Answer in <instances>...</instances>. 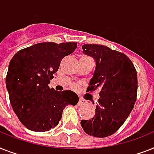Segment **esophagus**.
Here are the masks:
<instances>
[{"label": "esophagus", "mask_w": 154, "mask_h": 154, "mask_svg": "<svg viewBox=\"0 0 154 154\" xmlns=\"http://www.w3.org/2000/svg\"><path fill=\"white\" fill-rule=\"evenodd\" d=\"M86 103H87V102H86L85 100H84L83 98H80L79 102H78V106H82L84 105V104H85Z\"/></svg>", "instance_id": "1"}]
</instances>
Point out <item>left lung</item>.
Returning <instances> with one entry per match:
<instances>
[{
    "label": "left lung",
    "instance_id": "left-lung-1",
    "mask_svg": "<svg viewBox=\"0 0 154 154\" xmlns=\"http://www.w3.org/2000/svg\"><path fill=\"white\" fill-rule=\"evenodd\" d=\"M83 53L96 61L94 74L87 91L100 88L95 116L81 120L88 135L105 138L121 127L137 99L138 76L129 57L123 53L98 44H84Z\"/></svg>",
    "mask_w": 154,
    "mask_h": 154
}]
</instances>
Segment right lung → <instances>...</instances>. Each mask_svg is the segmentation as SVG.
I'll use <instances>...</instances> for the list:
<instances>
[{
	"mask_svg": "<svg viewBox=\"0 0 154 154\" xmlns=\"http://www.w3.org/2000/svg\"><path fill=\"white\" fill-rule=\"evenodd\" d=\"M77 47L74 42H40L19 51L10 61L5 80L10 103L27 129L45 132L54 128L66 106L78 103L75 92L48 86L62 58Z\"/></svg>",
	"mask_w": 154,
	"mask_h": 154,
	"instance_id": "1",
	"label": "right lung"
}]
</instances>
